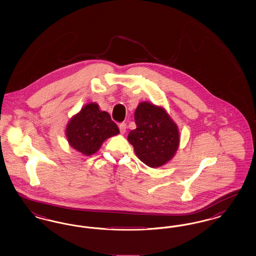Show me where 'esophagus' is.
Masks as SVG:
<instances>
[{
    "instance_id": "1",
    "label": "esophagus",
    "mask_w": 256,
    "mask_h": 256,
    "mask_svg": "<svg viewBox=\"0 0 256 256\" xmlns=\"http://www.w3.org/2000/svg\"><path fill=\"white\" fill-rule=\"evenodd\" d=\"M119 128H120V132L122 134H124L126 132V124L124 122H121L119 124Z\"/></svg>"
}]
</instances>
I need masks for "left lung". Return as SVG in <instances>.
<instances>
[{
    "mask_svg": "<svg viewBox=\"0 0 256 256\" xmlns=\"http://www.w3.org/2000/svg\"><path fill=\"white\" fill-rule=\"evenodd\" d=\"M136 128L128 142L135 154L146 166L158 168L172 158L180 146V136L176 124L164 108L142 102L134 112Z\"/></svg>",
    "mask_w": 256,
    "mask_h": 256,
    "instance_id": "8db88e82",
    "label": "left lung"
}]
</instances>
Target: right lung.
<instances>
[{
  "label": "right lung",
  "mask_w": 256,
  "mask_h": 256,
  "mask_svg": "<svg viewBox=\"0 0 256 256\" xmlns=\"http://www.w3.org/2000/svg\"><path fill=\"white\" fill-rule=\"evenodd\" d=\"M120 130L110 113L102 111L97 102H89L70 119L65 134L69 145L86 156L96 154L102 143Z\"/></svg>",
  "instance_id": "1"
}]
</instances>
